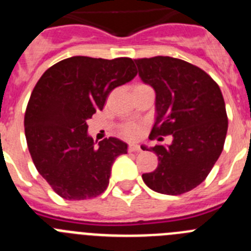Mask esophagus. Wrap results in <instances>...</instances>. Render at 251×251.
<instances>
[{"label": "esophagus", "instance_id": "obj_1", "mask_svg": "<svg viewBox=\"0 0 251 251\" xmlns=\"http://www.w3.org/2000/svg\"><path fill=\"white\" fill-rule=\"evenodd\" d=\"M128 151L129 152H138V151H141V147L138 145H136V143H130L129 147H128Z\"/></svg>", "mask_w": 251, "mask_h": 251}]
</instances>
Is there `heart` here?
Returning <instances> with one entry per match:
<instances>
[{
	"instance_id": "b5f03b06",
	"label": "heart",
	"mask_w": 251,
	"mask_h": 251,
	"mask_svg": "<svg viewBox=\"0 0 251 251\" xmlns=\"http://www.w3.org/2000/svg\"><path fill=\"white\" fill-rule=\"evenodd\" d=\"M124 136L128 138H137L139 136V128L136 126H128L124 128Z\"/></svg>"
}]
</instances>
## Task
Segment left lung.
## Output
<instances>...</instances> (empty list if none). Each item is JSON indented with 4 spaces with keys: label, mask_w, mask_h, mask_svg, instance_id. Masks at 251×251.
I'll use <instances>...</instances> for the list:
<instances>
[{
    "label": "left lung",
    "mask_w": 251,
    "mask_h": 251,
    "mask_svg": "<svg viewBox=\"0 0 251 251\" xmlns=\"http://www.w3.org/2000/svg\"><path fill=\"white\" fill-rule=\"evenodd\" d=\"M134 61L141 80L156 93V121L150 138L172 136L171 145L141 146L158 157L156 170L142 178L158 194L191 191L205 181L223 152L227 115L220 88L203 70L181 59Z\"/></svg>",
    "instance_id": "1"
}]
</instances>
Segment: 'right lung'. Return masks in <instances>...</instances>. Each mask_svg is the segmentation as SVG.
I'll return each instance as SVG.
<instances>
[{"instance_id":"1","label":"right lung","mask_w":251,"mask_h":251,"mask_svg":"<svg viewBox=\"0 0 251 251\" xmlns=\"http://www.w3.org/2000/svg\"><path fill=\"white\" fill-rule=\"evenodd\" d=\"M136 75L129 57L73 56L49 68L35 85L25 113L27 147L39 174L65 200L92 199L109 185L113 162L128 145L114 137L97 143L86 121Z\"/></svg>"}]
</instances>
